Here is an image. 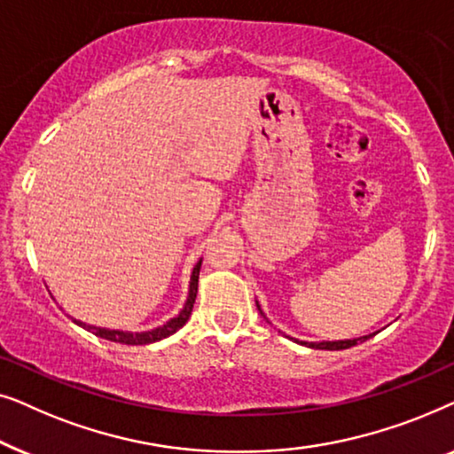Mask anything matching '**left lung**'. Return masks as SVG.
Instances as JSON below:
<instances>
[{"instance_id":"1","label":"left lung","mask_w":454,"mask_h":454,"mask_svg":"<svg viewBox=\"0 0 454 454\" xmlns=\"http://www.w3.org/2000/svg\"><path fill=\"white\" fill-rule=\"evenodd\" d=\"M256 306H258V303H256ZM258 309H260V306H258ZM260 314H262V309H260ZM370 337H372V334H370ZM370 337H359V339H353V340H351V339H347V340H322V343H306V340H300V343L312 347V349L339 351V349H349V347L362 343V340L370 339Z\"/></svg>"}]
</instances>
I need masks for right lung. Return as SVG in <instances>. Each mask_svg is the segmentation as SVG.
Listing matches in <instances>:
<instances>
[{
	"label": "right lung",
	"instance_id": "1",
	"mask_svg": "<svg viewBox=\"0 0 454 454\" xmlns=\"http://www.w3.org/2000/svg\"><path fill=\"white\" fill-rule=\"evenodd\" d=\"M200 266H202V260H198L194 270H192L188 301H185L182 312H179L176 318L165 322L163 326L153 328V331H146V333H126V331H109V328H101V326H89L80 320H74V322L80 326H84L86 331H90L92 334H97V337L114 340V343H121V345H148V343H154V340L169 337V334L179 331V328H182L190 318L192 308H194V301H196V294H198V275H200Z\"/></svg>",
	"mask_w": 454,
	"mask_h": 454
}]
</instances>
